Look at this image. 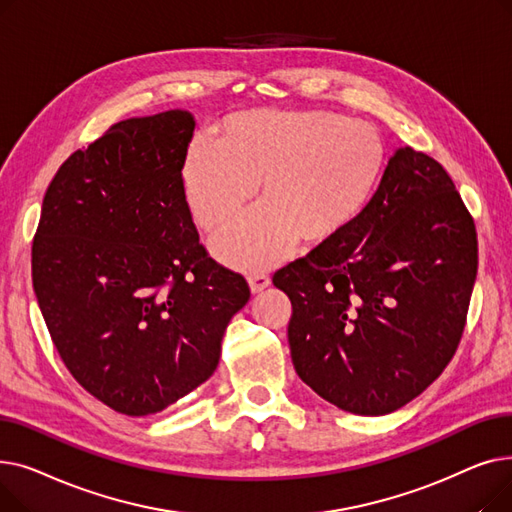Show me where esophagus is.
Returning a JSON list of instances; mask_svg holds the SVG:
<instances>
[{"label": "esophagus", "mask_w": 512, "mask_h": 512, "mask_svg": "<svg viewBox=\"0 0 512 512\" xmlns=\"http://www.w3.org/2000/svg\"><path fill=\"white\" fill-rule=\"evenodd\" d=\"M249 286H251V290L253 292H261L263 288H267V286H270V276H267V274H251L249 276Z\"/></svg>", "instance_id": "1"}]
</instances>
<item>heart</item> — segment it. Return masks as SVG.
Returning a JSON list of instances; mask_svg holds the SVG:
<instances>
[{"instance_id":"b5f03b06","label":"heart","mask_w":512,"mask_h":512,"mask_svg":"<svg viewBox=\"0 0 512 512\" xmlns=\"http://www.w3.org/2000/svg\"><path fill=\"white\" fill-rule=\"evenodd\" d=\"M386 147L367 122L334 112H240L215 143H195L182 182L207 232L226 228L255 195L259 205L213 240L242 270L284 259L294 245L324 247L351 228L380 184Z\"/></svg>"}]
</instances>
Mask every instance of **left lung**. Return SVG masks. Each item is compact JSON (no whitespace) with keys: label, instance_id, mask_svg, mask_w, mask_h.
I'll return each instance as SVG.
<instances>
[{"label":"left lung","instance_id":"left-lung-1","mask_svg":"<svg viewBox=\"0 0 512 512\" xmlns=\"http://www.w3.org/2000/svg\"><path fill=\"white\" fill-rule=\"evenodd\" d=\"M477 274V232L452 178L396 149L361 218L280 267L290 357L321 398L386 415L419 396L459 348Z\"/></svg>","mask_w":512,"mask_h":512}]
</instances>
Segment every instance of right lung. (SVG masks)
<instances>
[{"mask_svg":"<svg viewBox=\"0 0 512 512\" xmlns=\"http://www.w3.org/2000/svg\"><path fill=\"white\" fill-rule=\"evenodd\" d=\"M195 120L128 118L53 176L33 238V288L60 359L110 409L145 417L207 382L251 290L209 257L182 168Z\"/></svg>","mask_w":512,"mask_h":512,"instance_id":"1","label":"right lung"}]
</instances>
